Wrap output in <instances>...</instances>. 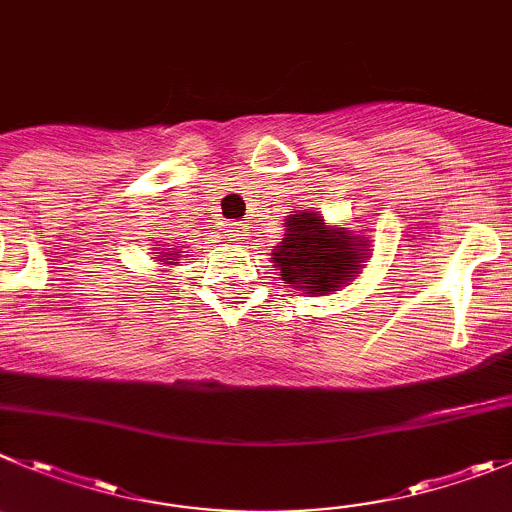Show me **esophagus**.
Returning a JSON list of instances; mask_svg holds the SVG:
<instances>
[{
  "instance_id": "obj_1",
  "label": "esophagus",
  "mask_w": 512,
  "mask_h": 512,
  "mask_svg": "<svg viewBox=\"0 0 512 512\" xmlns=\"http://www.w3.org/2000/svg\"><path fill=\"white\" fill-rule=\"evenodd\" d=\"M228 238L236 246H246L251 241V225L248 223H228Z\"/></svg>"
}]
</instances>
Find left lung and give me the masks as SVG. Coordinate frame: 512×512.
Instances as JSON below:
<instances>
[{"mask_svg":"<svg viewBox=\"0 0 512 512\" xmlns=\"http://www.w3.org/2000/svg\"><path fill=\"white\" fill-rule=\"evenodd\" d=\"M370 259V241L345 225L325 223L314 210L287 215L284 238L271 248V264L287 287L327 297L353 284Z\"/></svg>","mask_w":512,"mask_h":512,"instance_id":"left-lung-1","label":"left lung"}]
</instances>
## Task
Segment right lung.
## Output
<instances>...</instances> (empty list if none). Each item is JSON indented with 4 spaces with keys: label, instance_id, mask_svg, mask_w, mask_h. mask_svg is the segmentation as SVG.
Wrapping results in <instances>:
<instances>
[{
    "label": "right lung",
    "instance_id": "right-lung-1",
    "mask_svg": "<svg viewBox=\"0 0 512 512\" xmlns=\"http://www.w3.org/2000/svg\"><path fill=\"white\" fill-rule=\"evenodd\" d=\"M157 246L159 248H154V253H157L154 259L162 261L164 266H177L182 261V256H190V251H185V246H180V243H177V246H164V243H157Z\"/></svg>",
    "mask_w": 512,
    "mask_h": 512
}]
</instances>
